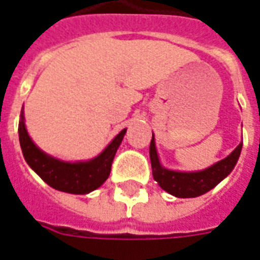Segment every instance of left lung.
Returning a JSON list of instances; mask_svg holds the SVG:
<instances>
[{
    "label": "left lung",
    "mask_w": 260,
    "mask_h": 260,
    "mask_svg": "<svg viewBox=\"0 0 260 260\" xmlns=\"http://www.w3.org/2000/svg\"><path fill=\"white\" fill-rule=\"evenodd\" d=\"M241 149H243V143H240L226 158L200 172H178V171L162 168V165L159 164L157 150H155L154 135H153L150 142V161H151L153 176L155 182H158L161 189H164L175 197L179 199L199 197L213 189L232 172L234 165L237 164Z\"/></svg>",
    "instance_id": "1"
}]
</instances>
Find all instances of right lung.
Here are the masks:
<instances>
[{
    "label": "right lung",
    "mask_w": 260,
    "mask_h": 260,
    "mask_svg": "<svg viewBox=\"0 0 260 260\" xmlns=\"http://www.w3.org/2000/svg\"><path fill=\"white\" fill-rule=\"evenodd\" d=\"M126 129L115 136L105 151L88 162H63L42 153L32 143L24 121L19 122V140L24 159L34 172L51 187L71 194H86L105 183L111 171L115 151L122 142Z\"/></svg>",
    "instance_id": "obj_1"
}]
</instances>
